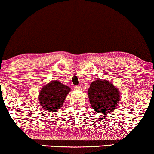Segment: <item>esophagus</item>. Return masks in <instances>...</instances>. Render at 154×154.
<instances>
[{"label": "esophagus", "instance_id": "obj_1", "mask_svg": "<svg viewBox=\"0 0 154 154\" xmlns=\"http://www.w3.org/2000/svg\"><path fill=\"white\" fill-rule=\"evenodd\" d=\"M74 89H75V90H81V86L76 85V86H74Z\"/></svg>", "mask_w": 154, "mask_h": 154}]
</instances>
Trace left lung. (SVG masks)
Returning <instances> with one entry per match:
<instances>
[{
    "label": "left lung",
    "instance_id": "1",
    "mask_svg": "<svg viewBox=\"0 0 154 154\" xmlns=\"http://www.w3.org/2000/svg\"><path fill=\"white\" fill-rule=\"evenodd\" d=\"M90 104L100 114L111 112L119 104L120 93L108 81L97 80L90 84L88 91Z\"/></svg>",
    "mask_w": 154,
    "mask_h": 154
}]
</instances>
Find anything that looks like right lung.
Segmentation results:
<instances>
[{
  "instance_id": "1",
  "label": "right lung",
  "mask_w": 154,
  "mask_h": 154,
  "mask_svg": "<svg viewBox=\"0 0 154 154\" xmlns=\"http://www.w3.org/2000/svg\"><path fill=\"white\" fill-rule=\"evenodd\" d=\"M71 88L60 81H52L43 86L39 95V102L42 108L47 111H56L64 104V101Z\"/></svg>"
}]
</instances>
